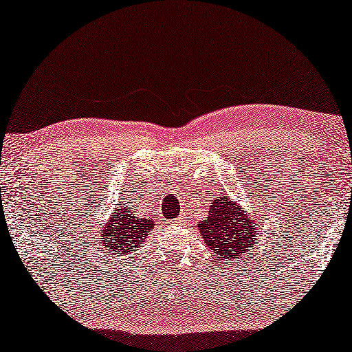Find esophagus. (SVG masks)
<instances>
[{
    "mask_svg": "<svg viewBox=\"0 0 352 352\" xmlns=\"http://www.w3.org/2000/svg\"><path fill=\"white\" fill-rule=\"evenodd\" d=\"M171 223H173V225H182V219H181V217H179V219H175V220L171 221Z\"/></svg>",
    "mask_w": 352,
    "mask_h": 352,
    "instance_id": "34e87169",
    "label": "esophagus"
}]
</instances>
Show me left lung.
<instances>
[{
  "label": "left lung",
  "instance_id": "obj_1",
  "mask_svg": "<svg viewBox=\"0 0 352 352\" xmlns=\"http://www.w3.org/2000/svg\"><path fill=\"white\" fill-rule=\"evenodd\" d=\"M256 215H250L245 208H242L239 201H232L226 193L217 195L210 199L208 217L198 223V230L201 232L204 244L217 259L232 261L239 259L247 252L255 247L258 228H261L263 219Z\"/></svg>",
  "mask_w": 352,
  "mask_h": 352
}]
</instances>
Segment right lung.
Instances as JSON below:
<instances>
[{
	"mask_svg": "<svg viewBox=\"0 0 352 352\" xmlns=\"http://www.w3.org/2000/svg\"><path fill=\"white\" fill-rule=\"evenodd\" d=\"M154 225V221L149 219H140L135 210L120 206L102 226L99 239H102L107 253L118 258L132 255L144 242V237L149 234Z\"/></svg>",
	"mask_w": 352,
	"mask_h": 352,
	"instance_id": "obj_1",
	"label": "right lung"
}]
</instances>
